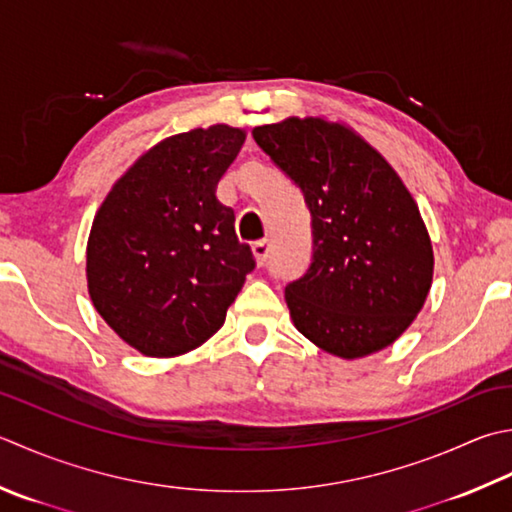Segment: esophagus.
I'll return each instance as SVG.
<instances>
[{
    "instance_id": "34e87169",
    "label": "esophagus",
    "mask_w": 512,
    "mask_h": 512,
    "mask_svg": "<svg viewBox=\"0 0 512 512\" xmlns=\"http://www.w3.org/2000/svg\"><path fill=\"white\" fill-rule=\"evenodd\" d=\"M250 250H253L257 266H264L266 259H268V250H270L268 239H257V242H253V246H250Z\"/></svg>"
}]
</instances>
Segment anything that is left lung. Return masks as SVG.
Masks as SVG:
<instances>
[{
    "mask_svg": "<svg viewBox=\"0 0 512 512\" xmlns=\"http://www.w3.org/2000/svg\"><path fill=\"white\" fill-rule=\"evenodd\" d=\"M253 137L302 188L313 217V262L286 286L295 328L342 359L390 346L433 284V246L413 195L346 124L288 117L255 126Z\"/></svg>",
    "mask_w": 512,
    "mask_h": 512,
    "instance_id": "1",
    "label": "left lung"
}]
</instances>
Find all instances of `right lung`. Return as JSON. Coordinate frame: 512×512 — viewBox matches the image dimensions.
Returning a JSON list of instances; mask_svg holds the SVG:
<instances>
[{
  "label": "right lung",
  "instance_id": "1",
  "mask_svg": "<svg viewBox=\"0 0 512 512\" xmlns=\"http://www.w3.org/2000/svg\"><path fill=\"white\" fill-rule=\"evenodd\" d=\"M246 130L226 124L166 137L117 179L86 246L88 295L146 357H177L224 326L255 268L235 213L215 195Z\"/></svg>",
  "mask_w": 512,
  "mask_h": 512
}]
</instances>
